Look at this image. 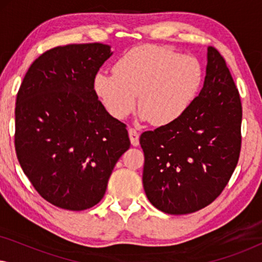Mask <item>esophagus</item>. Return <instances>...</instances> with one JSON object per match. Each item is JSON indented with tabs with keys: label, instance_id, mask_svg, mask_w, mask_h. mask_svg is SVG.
<instances>
[{
	"label": "esophagus",
	"instance_id": "1",
	"mask_svg": "<svg viewBox=\"0 0 262 262\" xmlns=\"http://www.w3.org/2000/svg\"><path fill=\"white\" fill-rule=\"evenodd\" d=\"M128 136H130V141H131V144L134 146H137L139 144V134L137 130H135V128H130L128 130Z\"/></svg>",
	"mask_w": 262,
	"mask_h": 262
}]
</instances>
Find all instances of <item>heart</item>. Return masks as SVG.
<instances>
[{
    "instance_id": "obj_1",
    "label": "heart",
    "mask_w": 262,
    "mask_h": 262,
    "mask_svg": "<svg viewBox=\"0 0 262 262\" xmlns=\"http://www.w3.org/2000/svg\"><path fill=\"white\" fill-rule=\"evenodd\" d=\"M204 71L195 57L143 45L124 53L113 75H95L93 88L107 112L124 119L138 95L139 116L156 126L175 123L187 112L203 85Z\"/></svg>"
}]
</instances>
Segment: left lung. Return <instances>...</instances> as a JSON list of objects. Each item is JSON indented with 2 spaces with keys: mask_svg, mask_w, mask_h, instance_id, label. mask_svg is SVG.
I'll list each match as a JSON object with an SVG mask.
<instances>
[{
  "mask_svg": "<svg viewBox=\"0 0 262 262\" xmlns=\"http://www.w3.org/2000/svg\"><path fill=\"white\" fill-rule=\"evenodd\" d=\"M242 105L225 59L207 48L203 89L180 119L141 135L143 187L169 214L210 205L228 185L241 151Z\"/></svg>",
  "mask_w": 262,
  "mask_h": 262,
  "instance_id": "1",
  "label": "left lung"
}]
</instances>
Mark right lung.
Masks as SVG:
<instances>
[{
    "label": "right lung",
    "instance_id": "add662e5",
    "mask_svg": "<svg viewBox=\"0 0 262 262\" xmlns=\"http://www.w3.org/2000/svg\"><path fill=\"white\" fill-rule=\"evenodd\" d=\"M112 53L100 42L57 46L32 63L17 92V160L35 191L60 209L96 205L130 148L126 125L107 112L93 88Z\"/></svg>",
    "mask_w": 262,
    "mask_h": 262
}]
</instances>
